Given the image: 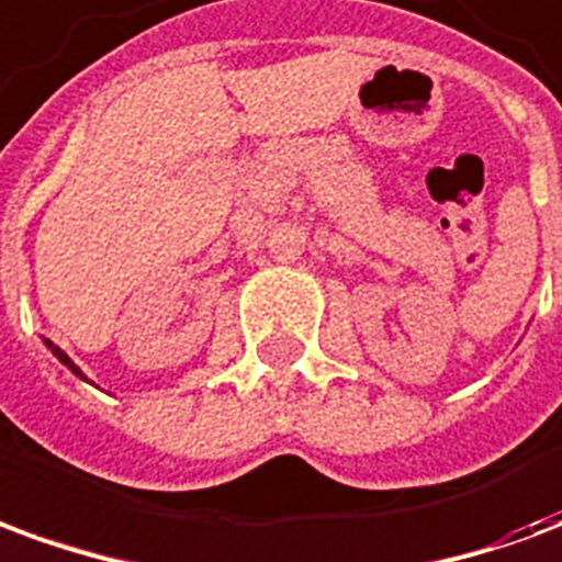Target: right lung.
<instances>
[{
  "instance_id": "obj_1",
  "label": "right lung",
  "mask_w": 562,
  "mask_h": 562,
  "mask_svg": "<svg viewBox=\"0 0 562 562\" xmlns=\"http://www.w3.org/2000/svg\"><path fill=\"white\" fill-rule=\"evenodd\" d=\"M44 342H47V349H50V352H54L56 358H59V361H63V364H66L68 370H71V373H75V376L87 379V376H83V373H80V367L75 364V361H71V358H68V355L63 352V349H59V346H54V342H50V340H44Z\"/></svg>"
}]
</instances>
